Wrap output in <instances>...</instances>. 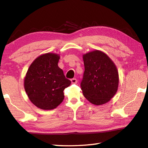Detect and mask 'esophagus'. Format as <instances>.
<instances>
[{
  "label": "esophagus",
  "instance_id": "34e87169",
  "mask_svg": "<svg viewBox=\"0 0 148 148\" xmlns=\"http://www.w3.org/2000/svg\"><path fill=\"white\" fill-rule=\"evenodd\" d=\"M71 81V83H72V84H76L77 82V79H75V78H73V79H72Z\"/></svg>",
  "mask_w": 148,
  "mask_h": 148
}]
</instances>
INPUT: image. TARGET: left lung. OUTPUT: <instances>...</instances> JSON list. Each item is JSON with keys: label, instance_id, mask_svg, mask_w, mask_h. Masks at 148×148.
I'll use <instances>...</instances> for the list:
<instances>
[{"label": "left lung", "instance_id": "obj_1", "mask_svg": "<svg viewBox=\"0 0 148 148\" xmlns=\"http://www.w3.org/2000/svg\"><path fill=\"white\" fill-rule=\"evenodd\" d=\"M84 72L81 87L84 97L94 105L106 103L118 89L117 67L109 56L100 50L83 55Z\"/></svg>", "mask_w": 148, "mask_h": 148}]
</instances>
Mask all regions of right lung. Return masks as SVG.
Wrapping results in <instances>:
<instances>
[{"label":"right lung","mask_w":148,"mask_h":148,"mask_svg":"<svg viewBox=\"0 0 148 148\" xmlns=\"http://www.w3.org/2000/svg\"><path fill=\"white\" fill-rule=\"evenodd\" d=\"M59 54L47 53L37 57L24 77V88L34 105L43 110L57 108L64 99V90L70 86L58 66Z\"/></svg>","instance_id":"add662e5"}]
</instances>
